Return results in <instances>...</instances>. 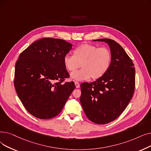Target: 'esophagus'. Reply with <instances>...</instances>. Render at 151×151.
Returning <instances> with one entry per match:
<instances>
[{"label": "esophagus", "instance_id": "obj_1", "mask_svg": "<svg viewBox=\"0 0 151 151\" xmlns=\"http://www.w3.org/2000/svg\"><path fill=\"white\" fill-rule=\"evenodd\" d=\"M75 86H76V88H80V83H78V81H75Z\"/></svg>", "mask_w": 151, "mask_h": 151}]
</instances>
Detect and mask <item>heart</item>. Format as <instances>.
Masks as SVG:
<instances>
[{
  "label": "heart",
  "instance_id": "heart-1",
  "mask_svg": "<svg viewBox=\"0 0 151 151\" xmlns=\"http://www.w3.org/2000/svg\"><path fill=\"white\" fill-rule=\"evenodd\" d=\"M111 58V53L107 48L84 44L75 49L73 55H65L63 62L70 71L75 70L81 64L82 68L71 73V78L76 81H84L90 78L97 80L104 76L109 68Z\"/></svg>",
  "mask_w": 151,
  "mask_h": 151
}]
</instances>
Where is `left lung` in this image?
Listing matches in <instances>:
<instances>
[{
	"label": "left lung",
	"mask_w": 151,
	"mask_h": 151,
	"mask_svg": "<svg viewBox=\"0 0 151 151\" xmlns=\"http://www.w3.org/2000/svg\"><path fill=\"white\" fill-rule=\"evenodd\" d=\"M109 44L111 62L101 78L81 85L80 102L88 119L96 124L116 119L126 109L134 94L135 69L132 60L121 45L110 39H99Z\"/></svg>",
	"instance_id": "1"
}]
</instances>
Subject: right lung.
Returning a JSON list of instances; mask_svg holds the SVG:
<instances>
[{
	"label": "right lung",
	"instance_id": "1",
	"mask_svg": "<svg viewBox=\"0 0 151 151\" xmlns=\"http://www.w3.org/2000/svg\"><path fill=\"white\" fill-rule=\"evenodd\" d=\"M72 44L63 39L44 37L31 44L15 65L14 86L28 112L40 119L59 114L75 88L63 62Z\"/></svg>",
	"mask_w": 151,
	"mask_h": 151
}]
</instances>
